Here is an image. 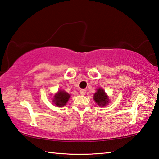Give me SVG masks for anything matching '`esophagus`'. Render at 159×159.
Wrapping results in <instances>:
<instances>
[{
	"instance_id": "1",
	"label": "esophagus",
	"mask_w": 159,
	"mask_h": 159,
	"mask_svg": "<svg viewBox=\"0 0 159 159\" xmlns=\"http://www.w3.org/2000/svg\"><path fill=\"white\" fill-rule=\"evenodd\" d=\"M80 94H81L82 95H84L85 94H86V90L84 89H80Z\"/></svg>"
}]
</instances>
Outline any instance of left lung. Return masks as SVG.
Listing matches in <instances>:
<instances>
[{
  "label": "left lung",
  "instance_id": "1",
  "mask_svg": "<svg viewBox=\"0 0 159 159\" xmlns=\"http://www.w3.org/2000/svg\"><path fill=\"white\" fill-rule=\"evenodd\" d=\"M94 99L96 102V103L101 107L105 106L109 102L108 97L102 88H99L97 89L96 93L94 94Z\"/></svg>",
  "mask_w": 159,
  "mask_h": 159
}]
</instances>
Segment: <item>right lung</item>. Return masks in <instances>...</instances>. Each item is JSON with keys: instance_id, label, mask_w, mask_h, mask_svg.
<instances>
[{"instance_id": "1", "label": "right lung", "mask_w": 159, "mask_h": 159, "mask_svg": "<svg viewBox=\"0 0 159 159\" xmlns=\"http://www.w3.org/2000/svg\"><path fill=\"white\" fill-rule=\"evenodd\" d=\"M70 97V95L69 94L67 93V92L65 91L60 90V91L55 95L54 99H53V102L55 104L56 106L63 107L64 105L67 104Z\"/></svg>"}]
</instances>
